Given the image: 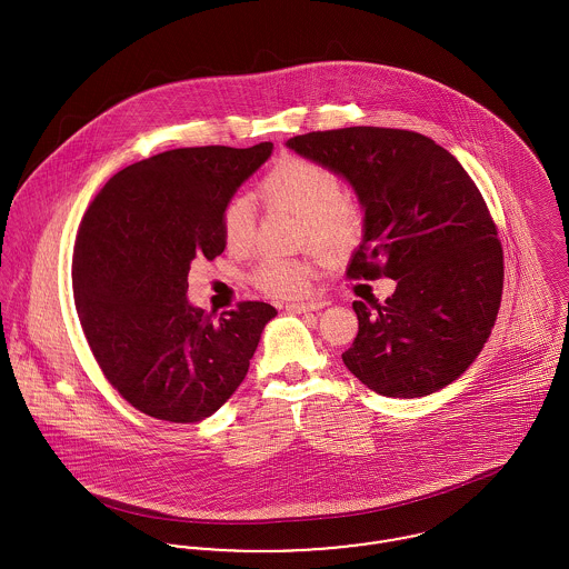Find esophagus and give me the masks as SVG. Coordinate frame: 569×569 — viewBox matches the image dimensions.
Masks as SVG:
<instances>
[{
	"label": "esophagus",
	"mask_w": 569,
	"mask_h": 569,
	"mask_svg": "<svg viewBox=\"0 0 569 569\" xmlns=\"http://www.w3.org/2000/svg\"><path fill=\"white\" fill-rule=\"evenodd\" d=\"M329 306L327 301H309V303H290L286 306V309L290 313H306V311H316V309H322V307Z\"/></svg>",
	"instance_id": "34e87169"
}]
</instances>
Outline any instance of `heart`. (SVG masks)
<instances>
[{"instance_id":"obj_1","label":"heart","mask_w":569,"mask_h":569,"mask_svg":"<svg viewBox=\"0 0 569 569\" xmlns=\"http://www.w3.org/2000/svg\"><path fill=\"white\" fill-rule=\"evenodd\" d=\"M263 199L303 220L309 244L340 251L359 233V212L345 199L340 177L309 160H286L262 181ZM227 249L247 251L256 238V210L251 199L236 197L222 212ZM253 283L274 299H295L309 290L311 263L290 258H266L253 272Z\"/></svg>"}]
</instances>
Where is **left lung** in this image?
Instances as JSON below:
<instances>
[{"label": "left lung", "instance_id": "obj_1", "mask_svg": "<svg viewBox=\"0 0 569 569\" xmlns=\"http://www.w3.org/2000/svg\"><path fill=\"white\" fill-rule=\"evenodd\" d=\"M288 149L349 181L363 212L352 279L396 281L386 306L355 301L342 361L372 392L420 398L479 357L502 297V247L479 188L436 140L407 130L311 131Z\"/></svg>", "mask_w": 569, "mask_h": 569}]
</instances>
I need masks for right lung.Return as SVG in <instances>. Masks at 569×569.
Returning <instances> with one entry per match:
<instances>
[{"label":"right lung","instance_id":"obj_1","mask_svg":"<svg viewBox=\"0 0 569 569\" xmlns=\"http://www.w3.org/2000/svg\"><path fill=\"white\" fill-rule=\"evenodd\" d=\"M272 153L171 149L110 177L88 206L73 251V299L99 368L138 411L201 422L249 372L277 309L260 301L212 313L188 301L197 258L224 251L222 212Z\"/></svg>","mask_w":569,"mask_h":569}]
</instances>
